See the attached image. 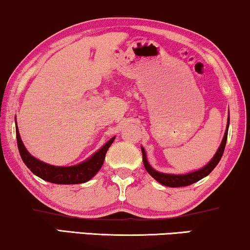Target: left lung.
I'll use <instances>...</instances> for the list:
<instances>
[{
    "instance_id": "1",
    "label": "left lung",
    "mask_w": 250,
    "mask_h": 250,
    "mask_svg": "<svg viewBox=\"0 0 250 250\" xmlns=\"http://www.w3.org/2000/svg\"><path fill=\"white\" fill-rule=\"evenodd\" d=\"M229 122H227V129L225 131V135H224L223 142L220 144L219 148L214 154V157L211 159V162L205 165L203 168L195 170V172L188 173V174H182V175H175V174H165V173H159L157 170H154L152 167L148 165L146 156H145V150L142 147V153H143V164L145 169L147 170V173L152 176L153 179H156L158 182L162 183L164 186H167V187H186V186H190L192 183L200 181L201 179L205 178L207 175H209L211 172H212L214 167L218 165V163L222 159V156L224 153V150H225L226 145V140H227V131H229Z\"/></svg>"
}]
</instances>
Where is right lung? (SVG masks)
I'll list each match as a JSON object with an SVG mask.
<instances>
[{
	"label": "right lung",
	"mask_w": 250,
	"mask_h": 250,
	"mask_svg": "<svg viewBox=\"0 0 250 250\" xmlns=\"http://www.w3.org/2000/svg\"><path fill=\"white\" fill-rule=\"evenodd\" d=\"M16 137H17L18 150H20L21 159H23L25 165L30 168L31 172L45 180V181L58 183V185H77V183L86 182L90 179H92L98 173V170L102 168L107 150L115 140V137L110 138L90 159L80 164V165L58 167L40 162V160L31 156L21 140L18 129H16Z\"/></svg>",
	"instance_id": "1"
}]
</instances>
